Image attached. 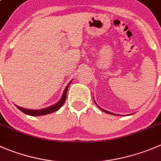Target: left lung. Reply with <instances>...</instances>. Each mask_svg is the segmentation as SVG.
<instances>
[{
    "mask_svg": "<svg viewBox=\"0 0 161 161\" xmlns=\"http://www.w3.org/2000/svg\"><path fill=\"white\" fill-rule=\"evenodd\" d=\"M95 102V101H94ZM95 104H96V102H95ZM98 106V105H97ZM98 107H99V106H98ZM100 108V107H99ZM100 108L101 109V110L103 111V112H106V113H108V114H111V115H115V113H112V112H108V111H106V110H104V109H103V108Z\"/></svg>",
    "mask_w": 161,
    "mask_h": 161,
    "instance_id": "obj_1",
    "label": "left lung"
}]
</instances>
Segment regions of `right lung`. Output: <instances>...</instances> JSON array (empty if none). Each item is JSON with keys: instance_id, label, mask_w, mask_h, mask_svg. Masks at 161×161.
Returning a JSON list of instances; mask_svg holds the SVG:
<instances>
[{"instance_id": "1", "label": "right lung", "mask_w": 161, "mask_h": 161, "mask_svg": "<svg viewBox=\"0 0 161 161\" xmlns=\"http://www.w3.org/2000/svg\"><path fill=\"white\" fill-rule=\"evenodd\" d=\"M71 82L68 84V86L65 88L64 91L63 95H62V97L60 98V101L57 103V104H53L52 106H49V107L45 108H42V109H37V110H32V109H27V108H23L19 107V106L15 105L19 109L21 112H23V113L26 114V115H32V116H37V115H46V114H49L52 113V112H56V111L58 110L60 107L64 104V103L65 100H66V97H67V91H68V86H69L70 83Z\"/></svg>"}]
</instances>
